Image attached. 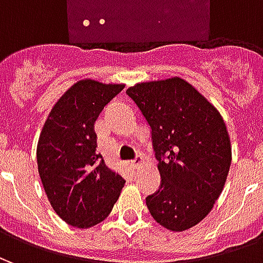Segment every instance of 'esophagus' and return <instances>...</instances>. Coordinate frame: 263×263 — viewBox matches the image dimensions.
<instances>
[{
    "mask_svg": "<svg viewBox=\"0 0 263 263\" xmlns=\"http://www.w3.org/2000/svg\"><path fill=\"white\" fill-rule=\"evenodd\" d=\"M143 165V158L142 155H138L137 158H135V160H131V166L134 167V169H138L139 166Z\"/></svg>",
    "mask_w": 263,
    "mask_h": 263,
    "instance_id": "obj_1",
    "label": "esophagus"
}]
</instances>
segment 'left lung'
I'll return each instance as SVG.
<instances>
[{
  "instance_id": "1",
  "label": "left lung",
  "mask_w": 263,
  "mask_h": 263,
  "mask_svg": "<svg viewBox=\"0 0 263 263\" xmlns=\"http://www.w3.org/2000/svg\"><path fill=\"white\" fill-rule=\"evenodd\" d=\"M126 94L152 129L160 187L146 197L149 213L171 231L205 218L231 166L226 122L207 98L180 77L138 83Z\"/></svg>"
}]
</instances>
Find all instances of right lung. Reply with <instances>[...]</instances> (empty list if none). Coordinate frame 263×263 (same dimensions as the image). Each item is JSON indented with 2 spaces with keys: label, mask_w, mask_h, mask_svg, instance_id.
I'll use <instances>...</instances> for the list:
<instances>
[{
  "label": "right lung",
  "mask_w": 263,
  "mask_h": 263,
  "mask_svg": "<svg viewBox=\"0 0 263 263\" xmlns=\"http://www.w3.org/2000/svg\"><path fill=\"white\" fill-rule=\"evenodd\" d=\"M124 84L77 81L49 114L36 149L37 171L56 214L77 228L104 221L125 180L104 163L94 124Z\"/></svg>",
  "instance_id": "right-lung-1"
}]
</instances>
